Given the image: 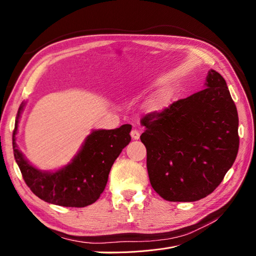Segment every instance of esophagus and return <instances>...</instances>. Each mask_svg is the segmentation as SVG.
<instances>
[{"label": "esophagus", "mask_w": 256, "mask_h": 256, "mask_svg": "<svg viewBox=\"0 0 256 256\" xmlns=\"http://www.w3.org/2000/svg\"><path fill=\"white\" fill-rule=\"evenodd\" d=\"M130 136H131V138H134V140H138V138H140V132H138L136 129L131 130Z\"/></svg>", "instance_id": "obj_1"}]
</instances>
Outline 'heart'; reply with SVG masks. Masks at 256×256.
I'll return each mask as SVG.
<instances>
[{"label":"heart","mask_w":256,"mask_h":256,"mask_svg":"<svg viewBox=\"0 0 256 256\" xmlns=\"http://www.w3.org/2000/svg\"><path fill=\"white\" fill-rule=\"evenodd\" d=\"M166 102V94H160L150 98L148 102H146L145 108L147 111L152 112V111H158L164 108Z\"/></svg>","instance_id":"1"}]
</instances>
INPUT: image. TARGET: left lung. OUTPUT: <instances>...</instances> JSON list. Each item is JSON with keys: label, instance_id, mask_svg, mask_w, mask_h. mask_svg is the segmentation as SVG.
<instances>
[{"label": "left lung", "instance_id": "left-lung-1", "mask_svg": "<svg viewBox=\"0 0 256 256\" xmlns=\"http://www.w3.org/2000/svg\"><path fill=\"white\" fill-rule=\"evenodd\" d=\"M205 84L141 120L150 184L170 202H194L210 194L237 156L238 113L226 82L212 69Z\"/></svg>", "mask_w": 256, "mask_h": 256}]
</instances>
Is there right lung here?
I'll list each match as a JSON object with an SVG mask.
<instances>
[{"instance_id": "add662e5", "label": "right lung", "mask_w": 256, "mask_h": 256, "mask_svg": "<svg viewBox=\"0 0 256 256\" xmlns=\"http://www.w3.org/2000/svg\"><path fill=\"white\" fill-rule=\"evenodd\" d=\"M12 134L14 156L23 180L36 196L65 207H85L95 203L104 192L114 161L130 140L131 125L112 130H96L86 138L72 164L56 173L42 172L30 166L16 145L18 120Z\"/></svg>"}]
</instances>
